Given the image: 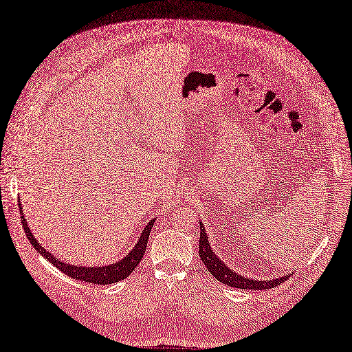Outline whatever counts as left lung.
I'll return each mask as SVG.
<instances>
[{
	"label": "left lung",
	"instance_id": "left-lung-1",
	"mask_svg": "<svg viewBox=\"0 0 352 352\" xmlns=\"http://www.w3.org/2000/svg\"><path fill=\"white\" fill-rule=\"evenodd\" d=\"M199 226H201L199 256L204 265L207 266V270L211 272V275L215 276V280L228 287L241 288V289H270L280 285L288 278V275H283V276L274 278V280H254V278L237 274L236 271L230 268L226 262H223L220 256H217L215 252L211 248V241L208 240L207 230H205L202 221H199Z\"/></svg>",
	"mask_w": 352,
	"mask_h": 352
}]
</instances>
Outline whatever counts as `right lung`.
Returning a JSON list of instances; mask_svg holds the SVG:
<instances>
[{"instance_id":"right-lung-1","label":"right lung","mask_w":352,"mask_h":352,"mask_svg":"<svg viewBox=\"0 0 352 352\" xmlns=\"http://www.w3.org/2000/svg\"><path fill=\"white\" fill-rule=\"evenodd\" d=\"M19 202H20V199H19ZM19 205H20L19 208H20V217H21V224L24 228V233H26L30 245L34 248V250H38L45 259L50 261L60 272H64L65 275L74 278V280L86 281V283H91V284H102V285L122 281L137 268V265L141 262V259L144 256L145 249H147L150 232L153 228V224L155 223V218H153V220H150L147 224H145L140 239L137 240L135 246L132 248L122 259H119L118 262H113L111 265H103V266H80V265H69V263L59 261L58 256H54L50 250H46L43 246H41V243H38V240L34 239L32 230L28 226L26 217H24V214H23L21 204H19Z\"/></svg>"}]
</instances>
